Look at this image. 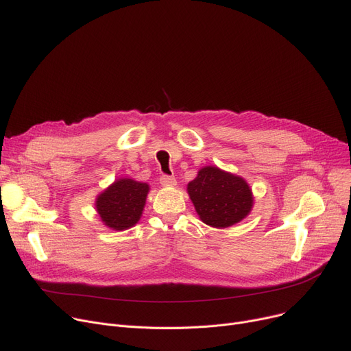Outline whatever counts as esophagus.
I'll return each instance as SVG.
<instances>
[{"label": "esophagus", "instance_id": "esophagus-1", "mask_svg": "<svg viewBox=\"0 0 351 351\" xmlns=\"http://www.w3.org/2000/svg\"><path fill=\"white\" fill-rule=\"evenodd\" d=\"M159 182H160L162 186H175L176 185V179L173 176H169V175H162Z\"/></svg>", "mask_w": 351, "mask_h": 351}]
</instances>
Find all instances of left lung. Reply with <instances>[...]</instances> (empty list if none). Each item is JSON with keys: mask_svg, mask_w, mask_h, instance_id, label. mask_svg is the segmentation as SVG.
Listing matches in <instances>:
<instances>
[{"mask_svg": "<svg viewBox=\"0 0 351 351\" xmlns=\"http://www.w3.org/2000/svg\"><path fill=\"white\" fill-rule=\"evenodd\" d=\"M188 193L202 222L217 229L239 223L253 206L247 182L217 166L202 168L188 183Z\"/></svg>", "mask_w": 351, "mask_h": 351, "instance_id": "obj_1", "label": "left lung"}]
</instances>
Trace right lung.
I'll return each instance as SVG.
<instances>
[{"instance_id":"1","label":"right lung","mask_w":351,"mask_h":351,"mask_svg":"<svg viewBox=\"0 0 351 351\" xmlns=\"http://www.w3.org/2000/svg\"><path fill=\"white\" fill-rule=\"evenodd\" d=\"M149 185L129 178L115 180L98 195L95 208L102 223L114 230H126L138 223Z\"/></svg>"}]
</instances>
